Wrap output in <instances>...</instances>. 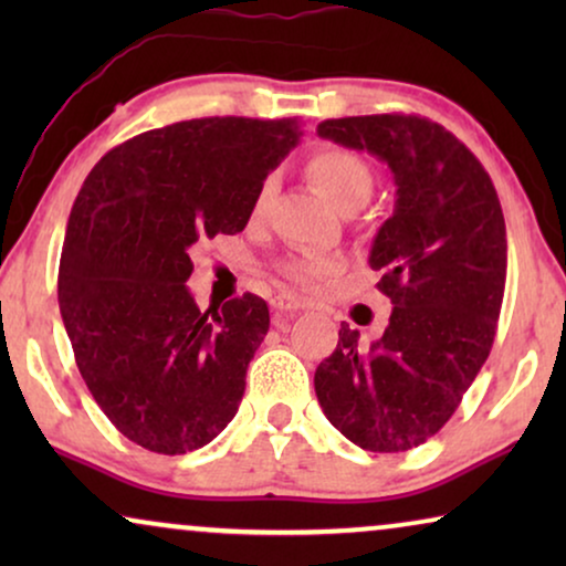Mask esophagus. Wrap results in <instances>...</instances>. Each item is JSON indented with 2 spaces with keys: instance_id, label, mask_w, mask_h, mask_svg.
I'll return each mask as SVG.
<instances>
[{
  "instance_id": "34e87169",
  "label": "esophagus",
  "mask_w": 566,
  "mask_h": 566,
  "mask_svg": "<svg viewBox=\"0 0 566 566\" xmlns=\"http://www.w3.org/2000/svg\"><path fill=\"white\" fill-rule=\"evenodd\" d=\"M273 308L277 314H296L301 308H306L304 301H298L296 296H289V293H281V296L273 298Z\"/></svg>"
}]
</instances>
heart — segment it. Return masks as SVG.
<instances>
[{
  "label": "heart",
  "instance_id": "obj_1",
  "mask_svg": "<svg viewBox=\"0 0 566 566\" xmlns=\"http://www.w3.org/2000/svg\"><path fill=\"white\" fill-rule=\"evenodd\" d=\"M306 172L316 188L322 190V196L332 200L339 211L366 203L370 188H374V172H370L368 161L350 149H343V146H324V149L314 151L306 161ZM273 177H265L258 192H254V216L265 211L268 200L273 196ZM339 270H343V262L332 258V254H306V258L293 260L285 268V275L298 285H314L324 281V277L337 275Z\"/></svg>",
  "mask_w": 566,
  "mask_h": 566
}]
</instances>
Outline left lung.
Wrapping results in <instances>:
<instances>
[{
	"label": "left lung",
	"instance_id": "obj_1",
	"mask_svg": "<svg viewBox=\"0 0 566 566\" xmlns=\"http://www.w3.org/2000/svg\"><path fill=\"white\" fill-rule=\"evenodd\" d=\"M316 134L386 161L394 213L370 247L389 327L363 345L343 324L314 374L327 420L355 446L399 453L436 436L492 350L507 275L497 190L474 154L420 115L332 118Z\"/></svg>",
	"mask_w": 566,
	"mask_h": 566
}]
</instances>
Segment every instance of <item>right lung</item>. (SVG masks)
Segmentation results:
<instances>
[{"mask_svg": "<svg viewBox=\"0 0 566 566\" xmlns=\"http://www.w3.org/2000/svg\"><path fill=\"white\" fill-rule=\"evenodd\" d=\"M298 136L293 118L237 115L146 130L107 151L74 200L61 319L99 409L146 451H196L234 420L270 312L254 293L200 312L188 252L247 227Z\"/></svg>", "mask_w": 566, "mask_h": 566, "instance_id": "obj_1", "label": "right lung"}]
</instances>
